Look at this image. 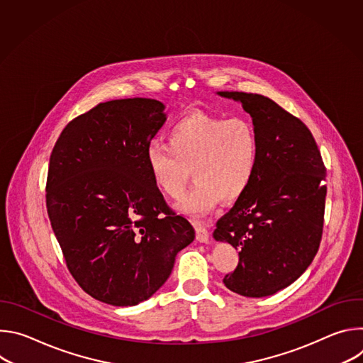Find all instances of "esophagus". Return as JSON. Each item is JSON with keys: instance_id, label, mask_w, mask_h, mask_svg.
Listing matches in <instances>:
<instances>
[{"instance_id": "obj_1", "label": "esophagus", "mask_w": 363, "mask_h": 363, "mask_svg": "<svg viewBox=\"0 0 363 363\" xmlns=\"http://www.w3.org/2000/svg\"><path fill=\"white\" fill-rule=\"evenodd\" d=\"M195 233H196V241L198 242H208L210 233L201 223H195Z\"/></svg>"}]
</instances>
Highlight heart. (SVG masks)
<instances>
[{"instance_id":"heart-1","label":"heart","mask_w":363,"mask_h":363,"mask_svg":"<svg viewBox=\"0 0 363 363\" xmlns=\"http://www.w3.org/2000/svg\"><path fill=\"white\" fill-rule=\"evenodd\" d=\"M167 145L146 150L150 178L164 195L178 199L189 181L191 191L177 208L201 218L223 201H237L248 189L258 165L260 145L254 126L240 118L224 119L192 112L174 123Z\"/></svg>"}]
</instances>
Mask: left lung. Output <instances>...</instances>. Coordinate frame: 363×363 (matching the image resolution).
Returning <instances> with one entry per match:
<instances>
[{
	"mask_svg": "<svg viewBox=\"0 0 363 363\" xmlns=\"http://www.w3.org/2000/svg\"><path fill=\"white\" fill-rule=\"evenodd\" d=\"M217 94L240 103L260 145L248 189L214 231L216 241L231 244L240 257L223 281L245 297L272 296L294 283L319 250L326 168L307 126L276 101L242 91Z\"/></svg>",
	"mask_w": 363,
	"mask_h": 363,
	"instance_id": "left-lung-1",
	"label": "left lung"
}]
</instances>
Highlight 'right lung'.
Wrapping results in <instances>:
<instances>
[{"label": "right lung", "instance_id": "right-lung-1", "mask_svg": "<svg viewBox=\"0 0 363 363\" xmlns=\"http://www.w3.org/2000/svg\"><path fill=\"white\" fill-rule=\"evenodd\" d=\"M165 122L160 100H111L72 121L51 152L48 218L72 276L99 301L147 300L195 238L147 171L146 150Z\"/></svg>", "mask_w": 363, "mask_h": 363}]
</instances>
